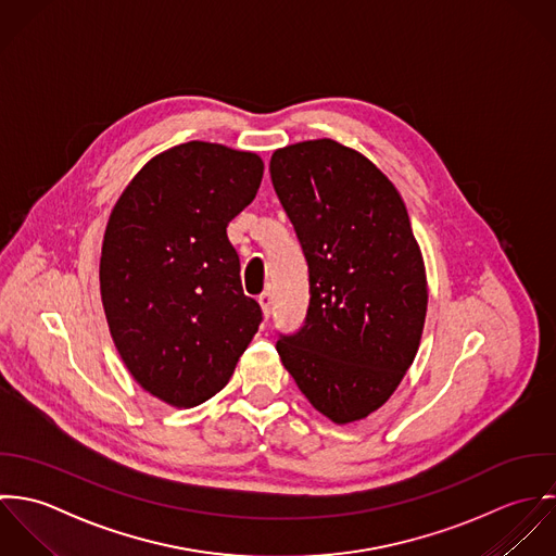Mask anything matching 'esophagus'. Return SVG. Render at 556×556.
Instances as JSON below:
<instances>
[{
  "mask_svg": "<svg viewBox=\"0 0 556 556\" xmlns=\"http://www.w3.org/2000/svg\"><path fill=\"white\" fill-rule=\"evenodd\" d=\"M257 303H260V307H262V314L268 318L270 312H273V294H270L268 290L262 292V294L257 296Z\"/></svg>",
  "mask_w": 556,
  "mask_h": 556,
  "instance_id": "esophagus-1",
  "label": "esophagus"
}]
</instances>
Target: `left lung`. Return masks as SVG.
I'll list each match as a JSON object with an SVG mask.
<instances>
[{"instance_id": "obj_1", "label": "left lung", "mask_w": 556, "mask_h": 556, "mask_svg": "<svg viewBox=\"0 0 556 556\" xmlns=\"http://www.w3.org/2000/svg\"><path fill=\"white\" fill-rule=\"evenodd\" d=\"M270 178L309 266V309L277 352L309 404L345 426L378 410L413 365L428 279L393 182L333 139L279 148Z\"/></svg>"}]
</instances>
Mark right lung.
Wrapping results in <instances>:
<instances>
[{"label": "right lung", "mask_w": 556, "mask_h": 556, "mask_svg": "<svg viewBox=\"0 0 556 556\" xmlns=\"http://www.w3.org/2000/svg\"><path fill=\"white\" fill-rule=\"evenodd\" d=\"M262 174L255 152L187 141L150 159L113 206L99 270L110 333L139 387L174 408L219 393L262 323L227 238Z\"/></svg>", "instance_id": "1"}]
</instances>
